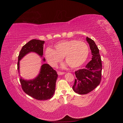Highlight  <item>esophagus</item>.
<instances>
[{"label":"esophagus","mask_w":123,"mask_h":123,"mask_svg":"<svg viewBox=\"0 0 123 123\" xmlns=\"http://www.w3.org/2000/svg\"><path fill=\"white\" fill-rule=\"evenodd\" d=\"M65 73V72H60V71H58L57 72V74L58 75H62V74H64Z\"/></svg>","instance_id":"1"}]
</instances>
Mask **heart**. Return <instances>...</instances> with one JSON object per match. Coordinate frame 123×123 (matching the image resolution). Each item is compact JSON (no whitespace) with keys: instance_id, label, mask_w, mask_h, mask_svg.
<instances>
[{"instance_id":"b5f03b06","label":"heart","mask_w":123,"mask_h":123,"mask_svg":"<svg viewBox=\"0 0 123 123\" xmlns=\"http://www.w3.org/2000/svg\"><path fill=\"white\" fill-rule=\"evenodd\" d=\"M54 50L47 48L44 51L46 60L51 67H55L64 57L65 61L72 68L81 66L89 55V47L82 41L66 40L56 43Z\"/></svg>"}]
</instances>
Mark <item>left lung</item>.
I'll list each match as a JSON object with an SVG mask.
<instances>
[{
  "instance_id": "left-lung-1",
  "label": "left lung",
  "mask_w": 123,
  "mask_h": 123,
  "mask_svg": "<svg viewBox=\"0 0 123 123\" xmlns=\"http://www.w3.org/2000/svg\"><path fill=\"white\" fill-rule=\"evenodd\" d=\"M86 40L91 50L92 60L84 69L76 71V79L72 89L76 93L86 94L99 85L102 78V61L99 50L94 40L87 37Z\"/></svg>"
}]
</instances>
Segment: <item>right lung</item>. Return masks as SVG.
I'll return each mask as SVG.
<instances>
[{
	"label": "right lung",
	"mask_w": 123,
	"mask_h": 123,
	"mask_svg": "<svg viewBox=\"0 0 123 123\" xmlns=\"http://www.w3.org/2000/svg\"><path fill=\"white\" fill-rule=\"evenodd\" d=\"M44 43V41L32 39L23 47L18 58L17 69L19 73V62L25 55L30 52H34L41 57H43ZM43 61L45 62V58H43ZM57 77L55 70L49 65L43 64L41 66L38 75L35 79L26 80L20 76L19 80L22 89L26 94L36 99L42 100L53 97Z\"/></svg>",
	"instance_id": "obj_1"
}]
</instances>
